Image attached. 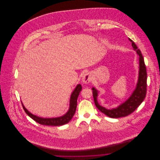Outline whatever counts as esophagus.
I'll return each mask as SVG.
<instances>
[{"label":"esophagus","instance_id":"1","mask_svg":"<svg viewBox=\"0 0 160 160\" xmlns=\"http://www.w3.org/2000/svg\"><path fill=\"white\" fill-rule=\"evenodd\" d=\"M92 79V76L90 72H88L84 74V76L82 78V82L84 84H89V82H91Z\"/></svg>","mask_w":160,"mask_h":160}]
</instances>
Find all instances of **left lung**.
<instances>
[{"instance_id": "obj_1", "label": "left lung", "mask_w": 160, "mask_h": 160, "mask_svg": "<svg viewBox=\"0 0 160 160\" xmlns=\"http://www.w3.org/2000/svg\"><path fill=\"white\" fill-rule=\"evenodd\" d=\"M132 43V46L135 50H136L137 54L139 55V74L137 87L135 91L132 93L129 98L126 100L124 103L121 104L118 108L112 110H107L104 107L100 106L97 102V91L95 88H92V93L93 100L96 107L103 113L106 114L108 117L112 118H118L128 116L133 113L137 107L142 103L145 98L147 93V74L146 67L144 62L143 57L141 53L140 50L138 48L136 44L132 40L129 39Z\"/></svg>"}]
</instances>
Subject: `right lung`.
I'll return each instance as SVG.
<instances>
[{"instance_id":"obj_1","label":"right lung","mask_w":160,"mask_h":160,"mask_svg":"<svg viewBox=\"0 0 160 160\" xmlns=\"http://www.w3.org/2000/svg\"><path fill=\"white\" fill-rule=\"evenodd\" d=\"M81 89H82L81 85L78 84L71 94V99H70V107H69L68 112L62 117L55 118H42L38 117L29 113L25 108V107L22 104L23 109L26 112V113L28 114L30 118H31L33 120H34L35 121H36L37 122L42 125L59 126L65 124L68 122L69 121L72 119L73 116L74 115L76 110V107H77V99Z\"/></svg>"}]
</instances>
